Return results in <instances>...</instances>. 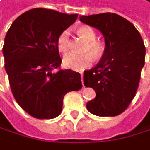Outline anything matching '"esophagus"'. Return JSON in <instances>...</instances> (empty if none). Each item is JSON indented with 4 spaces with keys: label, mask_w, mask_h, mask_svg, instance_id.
<instances>
[{
    "label": "esophagus",
    "mask_w": 150,
    "mask_h": 150,
    "mask_svg": "<svg viewBox=\"0 0 150 150\" xmlns=\"http://www.w3.org/2000/svg\"><path fill=\"white\" fill-rule=\"evenodd\" d=\"M83 80H84V74H81V81H82V84H83Z\"/></svg>",
    "instance_id": "1"
}]
</instances>
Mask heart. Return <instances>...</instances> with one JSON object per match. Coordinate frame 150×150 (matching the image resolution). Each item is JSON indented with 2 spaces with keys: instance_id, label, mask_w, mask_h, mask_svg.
I'll return each instance as SVG.
<instances>
[{
  "instance_id": "1",
  "label": "heart",
  "mask_w": 150,
  "mask_h": 150,
  "mask_svg": "<svg viewBox=\"0 0 150 150\" xmlns=\"http://www.w3.org/2000/svg\"><path fill=\"white\" fill-rule=\"evenodd\" d=\"M77 34L86 41L84 48L86 53L76 54L68 53L64 57V65L74 71H83L88 68L93 62V58L98 59L102 56L105 50V44L102 41L97 40V34L95 30L88 25H83L77 29ZM69 32L62 31L57 38V49L60 52L64 53L68 49Z\"/></svg>"
}]
</instances>
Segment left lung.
Instances as JSON below:
<instances>
[{
	"label": "left lung",
	"mask_w": 150,
	"mask_h": 150,
	"mask_svg": "<svg viewBox=\"0 0 150 150\" xmlns=\"http://www.w3.org/2000/svg\"><path fill=\"white\" fill-rule=\"evenodd\" d=\"M80 21L100 30L106 46L100 62L84 72V85L96 92L86 109L97 116H117L136 96L145 64L143 40L131 22L116 13L82 16Z\"/></svg>",
	"instance_id": "obj_1"
}]
</instances>
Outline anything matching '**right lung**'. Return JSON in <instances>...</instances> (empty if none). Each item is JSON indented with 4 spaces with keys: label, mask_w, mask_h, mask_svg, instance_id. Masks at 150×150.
I'll return each instance as SVG.
<instances>
[{
    "label": "right lung",
    "mask_w": 150,
    "mask_h": 150,
    "mask_svg": "<svg viewBox=\"0 0 150 150\" xmlns=\"http://www.w3.org/2000/svg\"><path fill=\"white\" fill-rule=\"evenodd\" d=\"M78 14L35 8L18 16L5 36L2 53L12 93L25 112L52 119L62 110L66 93L82 88L80 74L59 70L57 38Z\"/></svg>",
    "instance_id": "add662e5"
}]
</instances>
